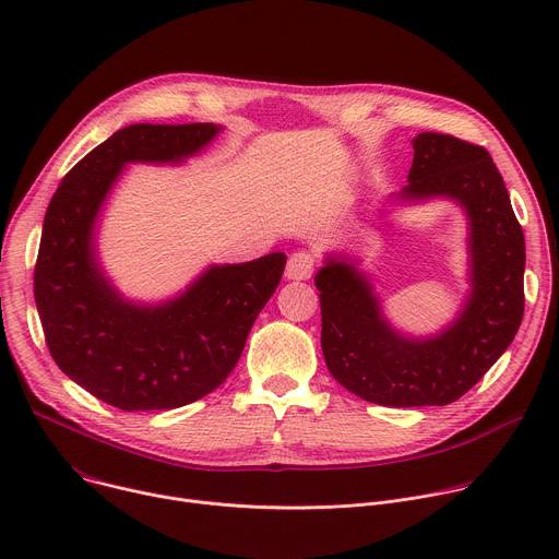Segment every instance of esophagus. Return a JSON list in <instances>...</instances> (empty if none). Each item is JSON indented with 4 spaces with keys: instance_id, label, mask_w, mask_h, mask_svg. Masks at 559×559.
I'll list each match as a JSON object with an SVG mask.
<instances>
[{
    "instance_id": "34e87169",
    "label": "esophagus",
    "mask_w": 559,
    "mask_h": 559,
    "mask_svg": "<svg viewBox=\"0 0 559 559\" xmlns=\"http://www.w3.org/2000/svg\"><path fill=\"white\" fill-rule=\"evenodd\" d=\"M313 265H316L313 254L307 252V250H298V252H294V254L289 257L285 276H287L289 281H307V278H311V274H313Z\"/></svg>"
}]
</instances>
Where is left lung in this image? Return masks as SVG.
<instances>
[{"mask_svg": "<svg viewBox=\"0 0 559 559\" xmlns=\"http://www.w3.org/2000/svg\"><path fill=\"white\" fill-rule=\"evenodd\" d=\"M403 197H451L471 223L473 292L440 336L412 341L380 316L369 283L330 259L316 274L321 292V347L330 373L382 407L449 405L480 380L515 338L524 316V234L491 154L453 134L414 139Z\"/></svg>", "mask_w": 559, "mask_h": 559, "instance_id": "obj_1", "label": "left lung"}]
</instances>
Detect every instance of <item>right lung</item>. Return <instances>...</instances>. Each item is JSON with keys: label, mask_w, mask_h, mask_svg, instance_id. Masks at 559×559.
Listing matches in <instances>:
<instances>
[{"label": "right lung", "mask_w": 559, "mask_h": 559, "mask_svg": "<svg viewBox=\"0 0 559 559\" xmlns=\"http://www.w3.org/2000/svg\"><path fill=\"white\" fill-rule=\"evenodd\" d=\"M212 123H136L91 150L59 183L44 218L35 302L59 369L121 412H162L214 391L236 367L287 257L214 265L183 296L123 302L93 252L97 212L130 162H181L207 145Z\"/></svg>", "instance_id": "add662e5"}]
</instances>
